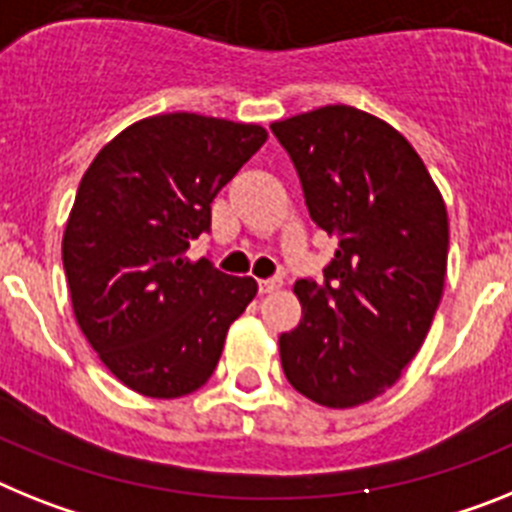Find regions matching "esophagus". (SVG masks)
Here are the masks:
<instances>
[{
    "instance_id": "1",
    "label": "esophagus",
    "mask_w": 512,
    "mask_h": 512,
    "mask_svg": "<svg viewBox=\"0 0 512 512\" xmlns=\"http://www.w3.org/2000/svg\"><path fill=\"white\" fill-rule=\"evenodd\" d=\"M282 282H285V279H282V274H274V277H269V279H261L259 282V290L264 292H277L279 287H282Z\"/></svg>"
}]
</instances>
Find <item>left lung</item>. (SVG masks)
I'll return each mask as SVG.
<instances>
[{
  "label": "left lung",
  "mask_w": 512,
  "mask_h": 512,
  "mask_svg": "<svg viewBox=\"0 0 512 512\" xmlns=\"http://www.w3.org/2000/svg\"><path fill=\"white\" fill-rule=\"evenodd\" d=\"M272 131L310 220L336 238L323 282H295L303 321L279 336L282 370L316 404H365L399 381L443 298V196L399 131L352 106L274 121Z\"/></svg>",
  "instance_id": "1"
}]
</instances>
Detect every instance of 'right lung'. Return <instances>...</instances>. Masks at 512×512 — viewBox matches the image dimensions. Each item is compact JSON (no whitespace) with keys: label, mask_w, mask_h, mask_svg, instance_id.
I'll return each instance as SVG.
<instances>
[{"label":"right lung","mask_w":512,"mask_h":512,"mask_svg":"<svg viewBox=\"0 0 512 512\" xmlns=\"http://www.w3.org/2000/svg\"><path fill=\"white\" fill-rule=\"evenodd\" d=\"M266 142L256 124L199 113L137 121L82 176L61 259L77 323L131 391L178 399L209 381L256 279L186 256L212 202Z\"/></svg>","instance_id":"add662e5"}]
</instances>
